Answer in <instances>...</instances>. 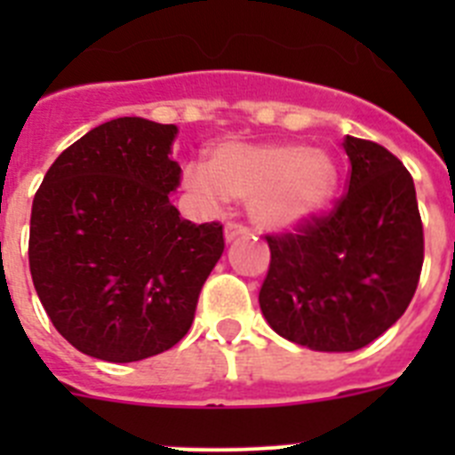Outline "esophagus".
I'll return each mask as SVG.
<instances>
[{
  "mask_svg": "<svg viewBox=\"0 0 455 455\" xmlns=\"http://www.w3.org/2000/svg\"><path fill=\"white\" fill-rule=\"evenodd\" d=\"M248 232H251V228H248V225H243V223H228V225H225V239H228V241L236 239V236H241V235H248Z\"/></svg>",
  "mask_w": 455,
  "mask_h": 455,
  "instance_id": "34e87169",
  "label": "esophagus"
}]
</instances>
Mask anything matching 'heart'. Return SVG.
<instances>
[{
	"instance_id": "obj_1",
	"label": "heart",
	"mask_w": 455,
	"mask_h": 455,
	"mask_svg": "<svg viewBox=\"0 0 455 455\" xmlns=\"http://www.w3.org/2000/svg\"><path fill=\"white\" fill-rule=\"evenodd\" d=\"M184 182L209 203L223 196L248 200L257 223L291 228L331 200L337 171L323 150L299 143H223L212 150L207 168L188 164Z\"/></svg>"
}]
</instances>
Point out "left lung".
<instances>
[{
    "label": "left lung",
    "instance_id": "obj_1",
    "mask_svg": "<svg viewBox=\"0 0 455 455\" xmlns=\"http://www.w3.org/2000/svg\"><path fill=\"white\" fill-rule=\"evenodd\" d=\"M348 191L328 214L267 235L259 307L273 331L312 351L348 353L401 319L424 264L412 175L373 140L344 139Z\"/></svg>",
    "mask_w": 455,
    "mask_h": 455
}]
</instances>
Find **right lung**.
Returning a JSON list of instances; mask_svg holds the SVG:
<instances>
[{
    "mask_svg": "<svg viewBox=\"0 0 455 455\" xmlns=\"http://www.w3.org/2000/svg\"><path fill=\"white\" fill-rule=\"evenodd\" d=\"M175 124L116 118L59 155L31 207L29 268L54 328L77 351L136 363L188 332L223 255V225L171 204Z\"/></svg>",
    "mask_w": 455,
    "mask_h": 455,
    "instance_id": "add662e5",
    "label": "right lung"
}]
</instances>
